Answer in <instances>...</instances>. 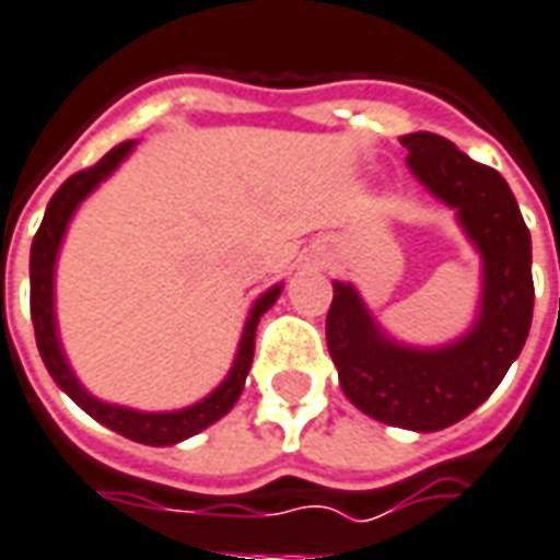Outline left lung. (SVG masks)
<instances>
[{"label":"left lung","mask_w":560,"mask_h":560,"mask_svg":"<svg viewBox=\"0 0 560 560\" xmlns=\"http://www.w3.org/2000/svg\"><path fill=\"white\" fill-rule=\"evenodd\" d=\"M409 170L456 211L483 262L475 325L444 346H409L385 328L352 283L334 280L325 337L342 394L387 427L435 432L468 418L501 385L528 340L534 313L532 232L508 182L439 133H406Z\"/></svg>","instance_id":"left-lung-1"}]
</instances>
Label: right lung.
Returning a JSON list of instances; mask_svg holds the SVG:
<instances>
[{"mask_svg": "<svg viewBox=\"0 0 560 560\" xmlns=\"http://www.w3.org/2000/svg\"><path fill=\"white\" fill-rule=\"evenodd\" d=\"M137 142L128 140L107 151L95 166H89L83 173L71 175L56 194H52L47 214L40 220V230L32 241V256H28V285H32V325H35V340H38V352L44 358L47 373L52 382L62 387L65 394L85 411L92 415L97 423H104L118 435H125L130 442L151 444V447H166V444H178L202 432L211 423H218L226 411L238 402L247 373L253 364V346H256V325L262 319V313L275 307V301L283 292V283L271 285L268 292L256 298V304L247 313L244 330H241L238 352L232 361L230 373L220 382L208 397H202L194 406L175 411H137L128 406H116V402H104V399L92 397L80 378L73 375L68 358H65L62 340H59V325H56V259H59V247H62L65 232L71 223L73 211L80 208L85 196L92 194L101 182H107L109 175L116 173L118 163L128 158Z\"/></svg>", "mask_w": 560, "mask_h": 560, "instance_id": "1", "label": "right lung"}]
</instances>
